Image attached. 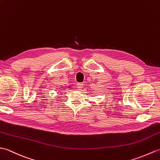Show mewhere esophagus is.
<instances>
[{"label":"esophagus","instance_id":"esophagus-1","mask_svg":"<svg viewBox=\"0 0 160 160\" xmlns=\"http://www.w3.org/2000/svg\"><path fill=\"white\" fill-rule=\"evenodd\" d=\"M83 86H84V84L82 83V82H79V83L77 84V88H78V89L82 88Z\"/></svg>","mask_w":160,"mask_h":160}]
</instances>
